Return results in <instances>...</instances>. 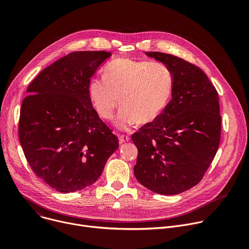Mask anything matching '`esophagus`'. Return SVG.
Instances as JSON below:
<instances>
[{"label": "esophagus", "mask_w": 249, "mask_h": 249, "mask_svg": "<svg viewBox=\"0 0 249 249\" xmlns=\"http://www.w3.org/2000/svg\"><path fill=\"white\" fill-rule=\"evenodd\" d=\"M129 135L127 134H120L119 136V140H120V143H124V142H126L129 141Z\"/></svg>", "instance_id": "obj_1"}]
</instances>
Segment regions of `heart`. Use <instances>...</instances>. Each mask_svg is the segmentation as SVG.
Returning a JSON list of instances; mask_svg holds the SVG:
<instances>
[{"label": "heart", "instance_id": "b5f03b06", "mask_svg": "<svg viewBox=\"0 0 249 249\" xmlns=\"http://www.w3.org/2000/svg\"><path fill=\"white\" fill-rule=\"evenodd\" d=\"M173 86V73L166 64L121 58L105 67L104 78L90 81L88 94L98 115L107 121L113 120L121 101L117 124L126 127L155 121L168 105Z\"/></svg>", "mask_w": 249, "mask_h": 249}]
</instances>
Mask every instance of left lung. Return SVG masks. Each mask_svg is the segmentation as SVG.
I'll use <instances>...</instances> for the list:
<instances>
[{
	"mask_svg": "<svg viewBox=\"0 0 249 249\" xmlns=\"http://www.w3.org/2000/svg\"><path fill=\"white\" fill-rule=\"evenodd\" d=\"M172 71V99L163 113L131 140L139 149L135 178L161 195L196 186L217 151L222 118L217 92L203 70L174 55L145 52Z\"/></svg>",
	"mask_w": 249,
	"mask_h": 249,
	"instance_id": "8db88e82",
	"label": "left lung"
}]
</instances>
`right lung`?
<instances>
[{
	"label": "right lung",
	"instance_id": "1",
	"mask_svg": "<svg viewBox=\"0 0 249 249\" xmlns=\"http://www.w3.org/2000/svg\"><path fill=\"white\" fill-rule=\"evenodd\" d=\"M110 55L74 51L43 69L27 87L19 142L36 176L60 193L95 183L119 147L88 94L91 77Z\"/></svg>",
	"mask_w": 249,
	"mask_h": 249
}]
</instances>
